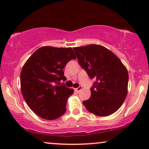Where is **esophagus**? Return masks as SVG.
Wrapping results in <instances>:
<instances>
[{"label": "esophagus", "instance_id": "34e87169", "mask_svg": "<svg viewBox=\"0 0 149 149\" xmlns=\"http://www.w3.org/2000/svg\"><path fill=\"white\" fill-rule=\"evenodd\" d=\"M81 90H82V87H81V86H79V87H78L77 88H75V92H79Z\"/></svg>", "mask_w": 149, "mask_h": 149}]
</instances>
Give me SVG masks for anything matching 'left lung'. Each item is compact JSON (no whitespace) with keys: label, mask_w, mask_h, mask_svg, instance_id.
Masks as SVG:
<instances>
[{"label":"left lung","mask_w":149,"mask_h":149,"mask_svg":"<svg viewBox=\"0 0 149 149\" xmlns=\"http://www.w3.org/2000/svg\"><path fill=\"white\" fill-rule=\"evenodd\" d=\"M74 49L79 65L91 79H96L90 99L84 101V105L98 116L114 113L127 96V69L114 53L104 46L91 44Z\"/></svg>","instance_id":"obj_1"}]
</instances>
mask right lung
<instances>
[{"label": "right lung", "instance_id": "right-lung-1", "mask_svg": "<svg viewBox=\"0 0 149 149\" xmlns=\"http://www.w3.org/2000/svg\"><path fill=\"white\" fill-rule=\"evenodd\" d=\"M76 58L71 47L44 46L33 53L21 72V89L29 107L37 116L55 120L66 111L68 97L74 90L59 86L65 81L63 69L68 61Z\"/></svg>", "mask_w": 149, "mask_h": 149}]
</instances>
